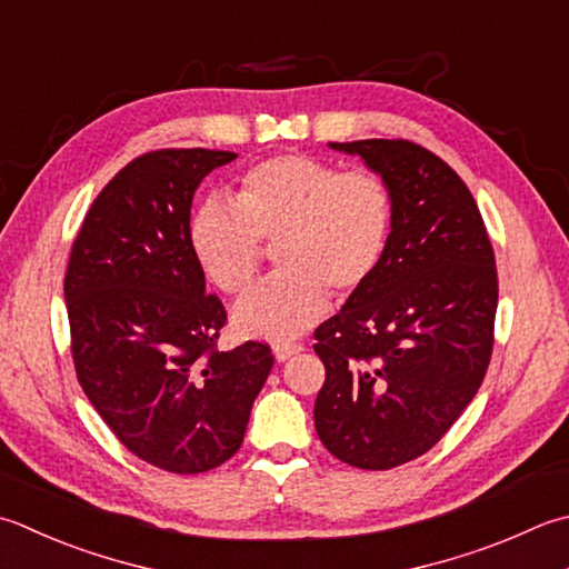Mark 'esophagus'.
<instances>
[{"label": "esophagus", "mask_w": 569, "mask_h": 569, "mask_svg": "<svg viewBox=\"0 0 569 569\" xmlns=\"http://www.w3.org/2000/svg\"><path fill=\"white\" fill-rule=\"evenodd\" d=\"M298 352H303V345L300 342H278L273 348V355L278 362H286L288 358H293V355H298Z\"/></svg>", "instance_id": "esophagus-1"}]
</instances>
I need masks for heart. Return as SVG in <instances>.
Returning <instances> with one entry per match:
<instances>
[{
    "instance_id": "obj_1",
    "label": "heart",
    "mask_w": 569,
    "mask_h": 569,
    "mask_svg": "<svg viewBox=\"0 0 569 569\" xmlns=\"http://www.w3.org/2000/svg\"><path fill=\"white\" fill-rule=\"evenodd\" d=\"M395 219V192L382 174L288 152L249 167L233 199H204L189 239L227 296L247 293L266 247L276 249L281 273L241 300L233 326L243 336L291 340L322 318L328 296L345 303L375 281Z\"/></svg>"
}]
</instances>
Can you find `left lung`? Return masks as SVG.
<instances>
[{
    "instance_id": "obj_1",
    "label": "left lung",
    "mask_w": 569,
    "mask_h": 569,
    "mask_svg": "<svg viewBox=\"0 0 569 569\" xmlns=\"http://www.w3.org/2000/svg\"><path fill=\"white\" fill-rule=\"evenodd\" d=\"M395 192L387 259L316 330L326 382L316 431L336 459L387 471L437 447L481 387L493 352L498 273L469 187L409 140L330 142Z\"/></svg>"
}]
</instances>
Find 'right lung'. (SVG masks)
<instances>
[{"label":"right lung","mask_w":569,"mask_h":569,"mask_svg":"<svg viewBox=\"0 0 569 569\" xmlns=\"http://www.w3.org/2000/svg\"><path fill=\"white\" fill-rule=\"evenodd\" d=\"M237 158L154 150L93 199L63 278L76 377L122 447L170 473L229 461L247 433L271 348H217L227 310L204 291L189 239L199 182Z\"/></svg>","instance_id":"add662e5"}]
</instances>
